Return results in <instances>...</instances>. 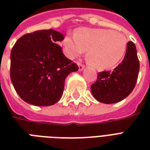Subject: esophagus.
I'll return each mask as SVG.
<instances>
[{
    "label": "esophagus",
    "instance_id": "1",
    "mask_svg": "<svg viewBox=\"0 0 150 150\" xmlns=\"http://www.w3.org/2000/svg\"><path fill=\"white\" fill-rule=\"evenodd\" d=\"M78 65H79V70L81 71H82L83 69H84L85 68V66L83 65V64H80V63H78Z\"/></svg>",
    "mask_w": 150,
    "mask_h": 150
}]
</instances>
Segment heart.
<instances>
[{"instance_id": "b5f03b06", "label": "heart", "mask_w": 150, "mask_h": 150, "mask_svg": "<svg viewBox=\"0 0 150 150\" xmlns=\"http://www.w3.org/2000/svg\"><path fill=\"white\" fill-rule=\"evenodd\" d=\"M127 43L121 33L86 27L78 29L74 37L66 36L62 41L64 53L68 58H76L87 50V61L100 70L117 65L125 54Z\"/></svg>"}]
</instances>
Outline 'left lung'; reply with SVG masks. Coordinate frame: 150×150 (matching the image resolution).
I'll return each instance as SVG.
<instances>
[{
    "label": "left lung",
    "mask_w": 150,
    "mask_h": 150,
    "mask_svg": "<svg viewBox=\"0 0 150 150\" xmlns=\"http://www.w3.org/2000/svg\"><path fill=\"white\" fill-rule=\"evenodd\" d=\"M139 62L134 43L128 42L123 61L114 71L98 73L97 80L91 86L93 96L103 103H115L126 98L137 82Z\"/></svg>",
    "instance_id": "1"
}]
</instances>
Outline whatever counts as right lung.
<instances>
[{
    "mask_svg": "<svg viewBox=\"0 0 150 150\" xmlns=\"http://www.w3.org/2000/svg\"><path fill=\"white\" fill-rule=\"evenodd\" d=\"M64 38L60 32L46 29L25 34L15 43L11 80L25 102L39 107L56 103L63 94L66 77L79 70L58 45Z\"/></svg>",
    "mask_w": 150,
    "mask_h": 150,
    "instance_id": "add662e5",
    "label": "right lung"
}]
</instances>
